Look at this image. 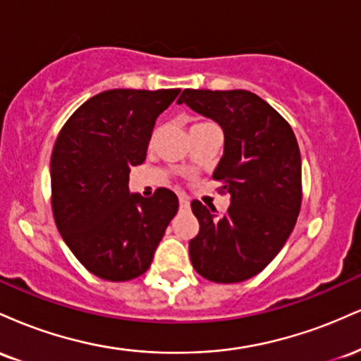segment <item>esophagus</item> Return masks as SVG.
Here are the masks:
<instances>
[{
    "label": "esophagus",
    "mask_w": 361,
    "mask_h": 361,
    "mask_svg": "<svg viewBox=\"0 0 361 361\" xmlns=\"http://www.w3.org/2000/svg\"><path fill=\"white\" fill-rule=\"evenodd\" d=\"M180 207L181 209H188V205H190V200H188V197H185V195H180Z\"/></svg>",
    "instance_id": "1"
}]
</instances>
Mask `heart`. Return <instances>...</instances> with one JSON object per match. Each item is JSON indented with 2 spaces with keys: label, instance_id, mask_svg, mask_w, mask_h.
Returning a JSON list of instances; mask_svg holds the SVG:
<instances>
[{
  "label": "heart",
  "instance_id": "b5f03b06",
  "mask_svg": "<svg viewBox=\"0 0 361 361\" xmlns=\"http://www.w3.org/2000/svg\"><path fill=\"white\" fill-rule=\"evenodd\" d=\"M205 126H210V123H205V122H197V123H193V126H192V128H198V127H205Z\"/></svg>",
  "mask_w": 361,
  "mask_h": 361
}]
</instances>
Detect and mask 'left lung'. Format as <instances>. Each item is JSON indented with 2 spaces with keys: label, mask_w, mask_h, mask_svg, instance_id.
I'll use <instances>...</instances> for the list:
<instances>
[{
  "label": "left lung",
  "mask_w": 361,
  "mask_h": 361,
  "mask_svg": "<svg viewBox=\"0 0 361 361\" xmlns=\"http://www.w3.org/2000/svg\"><path fill=\"white\" fill-rule=\"evenodd\" d=\"M215 120L224 130V154L214 171L231 195L227 212L193 200L200 231L190 241L198 275L238 283L258 275L279 255L295 227L302 204V164L288 122L246 90L186 88L178 98Z\"/></svg>",
  "instance_id": "left-lung-1"
}]
</instances>
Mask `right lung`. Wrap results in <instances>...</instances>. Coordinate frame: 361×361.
<instances>
[{"label": "right lung", "instance_id": "obj_1", "mask_svg": "<svg viewBox=\"0 0 361 361\" xmlns=\"http://www.w3.org/2000/svg\"><path fill=\"white\" fill-rule=\"evenodd\" d=\"M180 90H109L78 109L51 157V205L57 229L93 275L134 280L151 267L178 197L157 188L128 193V173L146 159L156 118Z\"/></svg>", "mask_w": 361, "mask_h": 361}]
</instances>
